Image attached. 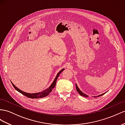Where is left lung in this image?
Here are the masks:
<instances>
[{
  "label": "left lung",
  "mask_w": 125,
  "mask_h": 125,
  "mask_svg": "<svg viewBox=\"0 0 125 125\" xmlns=\"http://www.w3.org/2000/svg\"><path fill=\"white\" fill-rule=\"evenodd\" d=\"M75 87H76V91H77L78 92V93H79L81 95L83 96V97H88V95H87L86 94H84L83 92H82L80 90L79 88L78 87L77 84H76V83H75ZM104 94H100V95H97V96H94L93 97H99V96H101V95H104Z\"/></svg>",
  "instance_id": "obj_1"
}]
</instances>
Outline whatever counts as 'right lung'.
<instances>
[{"mask_svg":"<svg viewBox=\"0 0 125 125\" xmlns=\"http://www.w3.org/2000/svg\"><path fill=\"white\" fill-rule=\"evenodd\" d=\"M64 70V69H62L61 71H59V72H58L57 73L55 78L54 79V81L53 82V83L50 86V87L47 88L45 90H44L43 91H41L40 92H37V93H33V94H30V93H27L26 92H24L23 91H22L21 90H20V89H18L17 87H16V86L12 83V82H11V84L13 85V87H14V88L17 91H18L19 92H20L21 94H23L25 96H26L27 97L29 98H31V99H38V98H42L44 97H45L46 96H47L48 95H49V94L51 93V92H52L53 89L54 88V87H55V85H56V82L57 81V79L58 78L59 75L60 74V73H61L63 70Z\"/></svg>","mask_w":125,"mask_h":125,"instance_id":"obj_1","label":"right lung"}]
</instances>
